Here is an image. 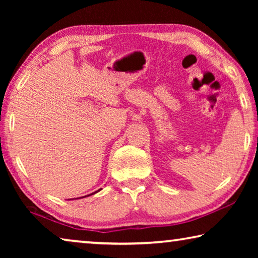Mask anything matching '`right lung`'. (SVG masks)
I'll use <instances>...</instances> for the list:
<instances>
[{
  "label": "right lung",
  "mask_w": 258,
  "mask_h": 258,
  "mask_svg": "<svg viewBox=\"0 0 258 258\" xmlns=\"http://www.w3.org/2000/svg\"><path fill=\"white\" fill-rule=\"evenodd\" d=\"M100 190H101V189H99L98 191H95V192H93V194H90V195H87V196H91V195H94V194H97V192H99ZM85 197H86V196H85ZM82 198H84V197H82Z\"/></svg>",
  "instance_id": "right-lung-1"
}]
</instances>
